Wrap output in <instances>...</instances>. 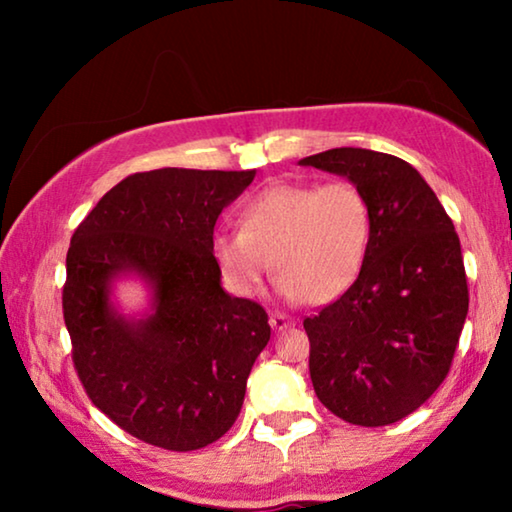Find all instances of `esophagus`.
Wrapping results in <instances>:
<instances>
[{"label": "esophagus", "instance_id": "1", "mask_svg": "<svg viewBox=\"0 0 512 512\" xmlns=\"http://www.w3.org/2000/svg\"><path fill=\"white\" fill-rule=\"evenodd\" d=\"M270 326L272 331H284V328L291 326V319L282 312H270Z\"/></svg>", "mask_w": 512, "mask_h": 512}]
</instances>
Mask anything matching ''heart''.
Instances as JSON below:
<instances>
[{
	"mask_svg": "<svg viewBox=\"0 0 512 512\" xmlns=\"http://www.w3.org/2000/svg\"><path fill=\"white\" fill-rule=\"evenodd\" d=\"M370 240L373 207L354 181L272 184L244 202L240 230L214 235L212 254L240 296L261 291L272 261L284 298L328 303L359 277Z\"/></svg>",
	"mask_w": 512,
	"mask_h": 512,
	"instance_id": "1",
	"label": "heart"
}]
</instances>
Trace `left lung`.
<instances>
[{
	"mask_svg": "<svg viewBox=\"0 0 512 512\" xmlns=\"http://www.w3.org/2000/svg\"><path fill=\"white\" fill-rule=\"evenodd\" d=\"M300 165L342 174L373 207L359 277L303 321L314 394L349 424H394L450 373L468 314L459 235L422 174L401 158L342 146Z\"/></svg>",
	"mask_w": 512,
	"mask_h": 512,
	"instance_id": "left-lung-1",
	"label": "left lung"
}]
</instances>
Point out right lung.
I'll return each instance as SVG.
<instances>
[{
    "mask_svg": "<svg viewBox=\"0 0 512 512\" xmlns=\"http://www.w3.org/2000/svg\"><path fill=\"white\" fill-rule=\"evenodd\" d=\"M256 170L137 172L74 230L62 314L76 375L95 408L144 443L191 452L219 440L242 410L247 377L270 340L268 314L221 289L214 226ZM137 271L156 313L128 322L108 284Z\"/></svg>",
    "mask_w": 512,
    "mask_h": 512,
    "instance_id": "obj_1",
    "label": "right lung"
}]
</instances>
